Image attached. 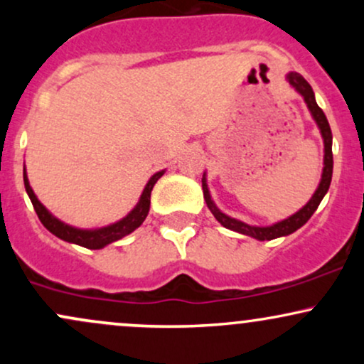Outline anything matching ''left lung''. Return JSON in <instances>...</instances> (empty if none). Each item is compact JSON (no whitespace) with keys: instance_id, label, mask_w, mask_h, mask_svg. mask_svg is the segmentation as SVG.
Listing matches in <instances>:
<instances>
[{"instance_id":"1","label":"left lung","mask_w":364,"mask_h":364,"mask_svg":"<svg viewBox=\"0 0 364 364\" xmlns=\"http://www.w3.org/2000/svg\"><path fill=\"white\" fill-rule=\"evenodd\" d=\"M287 80L292 87H294L296 90L299 92V94L304 97V102L308 104V109L311 111L313 118H315L316 124H318L320 132H321V136H323V144H325V168H323V174H321V181H320V186L318 190L315 191V195L311 196L310 202L304 205L301 210L296 212L294 215H291L289 219L286 220H281V223L270 225V228H255V225H248L245 223H241V220H236V219H231V217L224 215L223 212L217 210V207L214 205V202L210 200V195H208V190H207V183H205V178L202 179V188H203V196H205V202L208 208L212 210V214L215 215V219L219 220L220 224L224 225V228L231 229V231H236V232H241V235H246V236H252V237H257V240L260 241H269V240H275V237H281V236H287L291 235V232L298 231L301 225H304L310 220V217L313 215V212L316 210L320 205L321 198H323L325 193L328 191V186H330V181H332V171H333V156H332V132H330V124L327 121V116H325V112L320 109L318 104L315 101V94H313V89L311 85L308 83L306 80L303 78V75L299 73H289L287 75Z\"/></svg>"}]
</instances>
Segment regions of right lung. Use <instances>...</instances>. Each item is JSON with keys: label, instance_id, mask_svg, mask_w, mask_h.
<instances>
[{"label": "right lung", "instance_id": "add662e5", "mask_svg": "<svg viewBox=\"0 0 364 364\" xmlns=\"http://www.w3.org/2000/svg\"><path fill=\"white\" fill-rule=\"evenodd\" d=\"M162 174H164V171L156 173L152 178H150L147 186H145L144 193H141V196H140V202L136 203V207L133 208V210L129 212V214L124 217L123 220H119V223H116L112 225H107V228L94 229V231L75 229V228H72V225L63 224L61 220H58L56 217H53L51 214H49V212L44 208L43 203L37 200V196L34 195V191H32L31 185H28V179H27V174H25V169H23V183H25V190H27V193H28V198H31L32 205H34L37 217H39V220L44 224V228L48 229L49 232H53V235L60 237V240L68 241V243H75L78 246H83V248L99 250V248H102V246L112 243V241H118L123 236L129 235V232L135 231L136 228H140L141 223L145 220V217H147V214H149L150 191H152L154 185H156L157 179L161 178Z\"/></svg>", "mask_w": 364, "mask_h": 364}]
</instances>
